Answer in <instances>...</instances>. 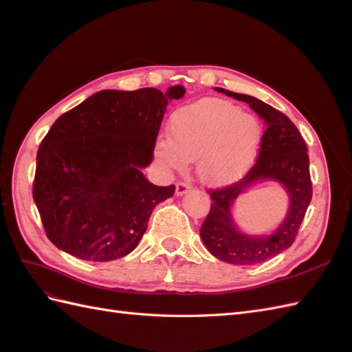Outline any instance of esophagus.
<instances>
[{
	"mask_svg": "<svg viewBox=\"0 0 352 352\" xmlns=\"http://www.w3.org/2000/svg\"><path fill=\"white\" fill-rule=\"evenodd\" d=\"M190 189H192V185H190L189 182H177L176 184V195L177 197H182L186 192H189Z\"/></svg>",
	"mask_w": 352,
	"mask_h": 352,
	"instance_id": "obj_1",
	"label": "esophagus"
}]
</instances>
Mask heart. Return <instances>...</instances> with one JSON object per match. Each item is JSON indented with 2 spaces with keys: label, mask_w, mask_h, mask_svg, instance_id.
Returning a JSON list of instances; mask_svg holds the SVG:
<instances>
[{
  "label": "heart",
  "mask_w": 352,
  "mask_h": 352,
  "mask_svg": "<svg viewBox=\"0 0 352 352\" xmlns=\"http://www.w3.org/2000/svg\"><path fill=\"white\" fill-rule=\"evenodd\" d=\"M168 138L155 145L164 166L184 170L197 160V173L207 184L239 177L257 157L261 126L254 116L220 100H202L170 117Z\"/></svg>",
  "instance_id": "1"
}]
</instances>
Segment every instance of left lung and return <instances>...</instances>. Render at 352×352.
<instances>
[{"label": "left lung", "mask_w": 352, "mask_h": 352, "mask_svg": "<svg viewBox=\"0 0 352 352\" xmlns=\"http://www.w3.org/2000/svg\"><path fill=\"white\" fill-rule=\"evenodd\" d=\"M228 97L247 102L264 122L257 162L238 182L210 189L211 208L201 226V238L216 258L238 265L267 261L294 243L313 197L310 160L307 145L291 119L272 105L251 95L216 88ZM258 179H276L290 197V211L270 237H252L239 232L232 223L230 207L248 186Z\"/></svg>", "instance_id": "left-lung-1"}]
</instances>
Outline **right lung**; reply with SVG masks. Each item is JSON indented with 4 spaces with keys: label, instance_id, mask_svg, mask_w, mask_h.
Here are the masks:
<instances>
[{
    "label": "right lung",
    "instance_id": "right-lung-1",
    "mask_svg": "<svg viewBox=\"0 0 352 352\" xmlns=\"http://www.w3.org/2000/svg\"><path fill=\"white\" fill-rule=\"evenodd\" d=\"M155 88L105 89L61 114L36 154L34 199L48 239L87 261H111L132 252L154 207L173 197L141 170L154 146L170 100Z\"/></svg>",
    "mask_w": 352,
    "mask_h": 352
}]
</instances>
